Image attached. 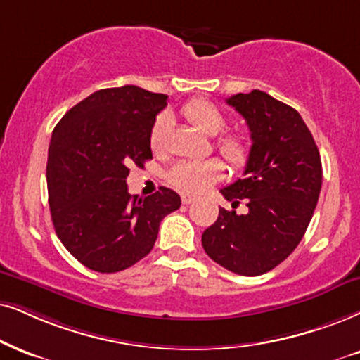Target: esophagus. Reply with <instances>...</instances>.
<instances>
[{
    "label": "esophagus",
    "mask_w": 360,
    "mask_h": 360,
    "mask_svg": "<svg viewBox=\"0 0 360 360\" xmlns=\"http://www.w3.org/2000/svg\"><path fill=\"white\" fill-rule=\"evenodd\" d=\"M181 201H183V204H191L195 201V195H191V194H181Z\"/></svg>",
    "instance_id": "esophagus-1"
}]
</instances>
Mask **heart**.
Returning <instances> with one entry per match:
<instances>
[{"instance_id": "obj_1", "label": "heart", "mask_w": 360, "mask_h": 360, "mask_svg": "<svg viewBox=\"0 0 360 360\" xmlns=\"http://www.w3.org/2000/svg\"><path fill=\"white\" fill-rule=\"evenodd\" d=\"M181 115L191 124L207 136H216L224 129L227 117L216 104L206 99H193L181 108ZM167 120L165 116L154 121L149 133V144L153 151H162L166 143ZM217 151L222 154L233 167H240L245 165L249 158V144L240 134H224L216 141ZM222 172V165L217 159H202V161H179L167 172V181L174 188L184 193L198 194L207 189L212 183L219 179Z\"/></svg>"}]
</instances>
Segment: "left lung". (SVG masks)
Segmentation results:
<instances>
[{
	"instance_id": "obj_1",
	"label": "left lung",
	"mask_w": 360,
	"mask_h": 360,
	"mask_svg": "<svg viewBox=\"0 0 360 360\" xmlns=\"http://www.w3.org/2000/svg\"><path fill=\"white\" fill-rule=\"evenodd\" d=\"M226 103L248 122L252 146L243 179L221 193L234 206L244 201L249 211L221 207L202 233V248L227 271L261 276L304 238L321 193V154L301 115L264 91L234 94Z\"/></svg>"
}]
</instances>
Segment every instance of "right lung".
I'll return each instance as SVG.
<instances>
[{
    "label": "right lung",
    "mask_w": 360,
    "mask_h": 360,
    "mask_svg": "<svg viewBox=\"0 0 360 360\" xmlns=\"http://www.w3.org/2000/svg\"><path fill=\"white\" fill-rule=\"evenodd\" d=\"M166 99L138 86L99 89L54 127L46 166L53 226L91 271H124L148 256L161 221L181 206L172 189L138 198L126 184L131 166L153 159L149 133Z\"/></svg>",
    "instance_id": "right-lung-1"
}]
</instances>
